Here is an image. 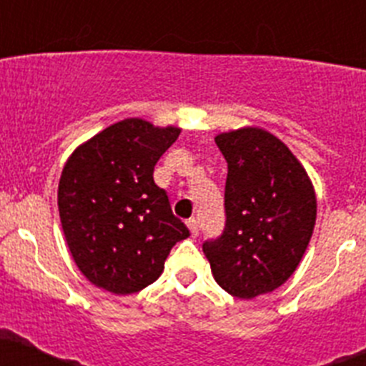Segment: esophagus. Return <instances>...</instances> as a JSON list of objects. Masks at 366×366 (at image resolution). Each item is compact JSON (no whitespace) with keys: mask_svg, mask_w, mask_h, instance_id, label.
I'll return each instance as SVG.
<instances>
[{"mask_svg":"<svg viewBox=\"0 0 366 366\" xmlns=\"http://www.w3.org/2000/svg\"><path fill=\"white\" fill-rule=\"evenodd\" d=\"M187 226H189L192 237H197V235H199V224H197L196 219H189V221H187Z\"/></svg>","mask_w":366,"mask_h":366,"instance_id":"1","label":"esophagus"}]
</instances>
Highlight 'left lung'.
Returning a JSON list of instances; mask_svg holds the SVG:
<instances>
[{
  "label": "left lung",
  "instance_id": "left-lung-1",
  "mask_svg": "<svg viewBox=\"0 0 366 366\" xmlns=\"http://www.w3.org/2000/svg\"><path fill=\"white\" fill-rule=\"evenodd\" d=\"M228 163L226 224L203 242L215 282L249 300L280 287L300 264L316 222V196L284 142L259 127L215 137Z\"/></svg>",
  "mask_w": 366,
  "mask_h": 366
}]
</instances>
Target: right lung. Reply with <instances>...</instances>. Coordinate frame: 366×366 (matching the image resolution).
Wrapping results in <instances>:
<instances>
[{
    "label": "right lung",
    "mask_w": 366,
    "mask_h": 366,
    "mask_svg": "<svg viewBox=\"0 0 366 366\" xmlns=\"http://www.w3.org/2000/svg\"><path fill=\"white\" fill-rule=\"evenodd\" d=\"M181 129L142 118L117 122L76 147L62 169L57 204L73 260L97 287L138 293L190 235L154 183V165Z\"/></svg>",
    "instance_id": "1"
}]
</instances>
